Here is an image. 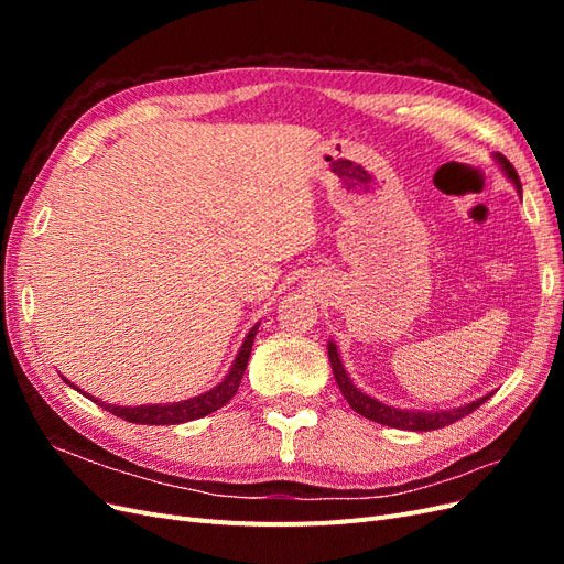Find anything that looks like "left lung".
I'll use <instances>...</instances> for the list:
<instances>
[{
  "instance_id": "8db88e82",
  "label": "left lung",
  "mask_w": 564,
  "mask_h": 564,
  "mask_svg": "<svg viewBox=\"0 0 564 564\" xmlns=\"http://www.w3.org/2000/svg\"><path fill=\"white\" fill-rule=\"evenodd\" d=\"M497 160L501 162L503 172L508 174V178L516 183L518 193H522V185H520V176L516 172V166L510 164L503 155H497ZM329 362H332V369H334V379L340 388V392H344V398L348 400V404L355 409L357 414L369 419V421H377L381 425H390V429H400V431H435V429H445V425H452L456 423L458 419H464L468 414H473L477 406L485 404L491 395L487 398H480L477 402H470L466 406H456V409H449V412H409V409H395V406H388V404H381L373 398L365 395V392L357 390L352 386V381L348 379V373L344 369V365H340L338 360V352H336V346L329 344Z\"/></svg>"
}]
</instances>
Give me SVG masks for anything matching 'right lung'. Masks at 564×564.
<instances>
[{
  "instance_id": "right-lung-1",
  "label": "right lung",
  "mask_w": 564,
  "mask_h": 564,
  "mask_svg": "<svg viewBox=\"0 0 564 564\" xmlns=\"http://www.w3.org/2000/svg\"><path fill=\"white\" fill-rule=\"evenodd\" d=\"M259 332V327H253L245 344L237 352V360L232 365V369L228 371V377L220 381L214 390L204 392L199 398L193 400H183V402H174V404H150V406H115V404H106L100 400H94L98 406L108 409L110 414L124 419L129 423H141V425H176V423H185V421H195L207 416L216 409L224 406L226 402L232 400V395L237 392L242 383L245 377V369L249 362V355H251V346H253V336Z\"/></svg>"
}]
</instances>
